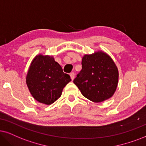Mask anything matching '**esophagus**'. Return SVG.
<instances>
[{
	"mask_svg": "<svg viewBox=\"0 0 146 146\" xmlns=\"http://www.w3.org/2000/svg\"><path fill=\"white\" fill-rule=\"evenodd\" d=\"M70 76H71V79L72 80H73L75 78V73H73V72H72V73H70Z\"/></svg>",
	"mask_w": 146,
	"mask_h": 146,
	"instance_id": "34e87169",
	"label": "esophagus"
}]
</instances>
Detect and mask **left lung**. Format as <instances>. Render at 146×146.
<instances>
[{
    "mask_svg": "<svg viewBox=\"0 0 146 146\" xmlns=\"http://www.w3.org/2000/svg\"><path fill=\"white\" fill-rule=\"evenodd\" d=\"M82 64V69L73 83L82 95L94 102L111 98L119 80V71L111 57L104 52H96L84 55Z\"/></svg>",
    "mask_w": 146,
    "mask_h": 146,
    "instance_id": "1",
    "label": "left lung"
}]
</instances>
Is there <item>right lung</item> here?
Returning a JSON list of instances; mask_svg holds the SVG:
<instances>
[{"instance_id": "add662e5", "label": "right lung", "mask_w": 146, "mask_h": 146, "mask_svg": "<svg viewBox=\"0 0 146 146\" xmlns=\"http://www.w3.org/2000/svg\"><path fill=\"white\" fill-rule=\"evenodd\" d=\"M71 81L69 75L51 56L38 54L32 60L26 77V84L35 100L42 104L54 103L63 88Z\"/></svg>"}]
</instances>
